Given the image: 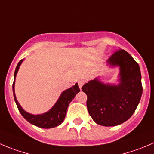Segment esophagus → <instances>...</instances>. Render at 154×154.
<instances>
[{"mask_svg": "<svg viewBox=\"0 0 154 154\" xmlns=\"http://www.w3.org/2000/svg\"><path fill=\"white\" fill-rule=\"evenodd\" d=\"M78 84H79V88L81 89L82 88L83 85L85 84V82L84 81H79V82H78Z\"/></svg>", "mask_w": 154, "mask_h": 154, "instance_id": "esophagus-1", "label": "esophagus"}]
</instances>
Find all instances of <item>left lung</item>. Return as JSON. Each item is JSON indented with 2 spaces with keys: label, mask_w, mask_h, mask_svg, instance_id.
I'll use <instances>...</instances> for the list:
<instances>
[{
  "label": "left lung",
  "mask_w": 154,
  "mask_h": 154,
  "mask_svg": "<svg viewBox=\"0 0 154 154\" xmlns=\"http://www.w3.org/2000/svg\"><path fill=\"white\" fill-rule=\"evenodd\" d=\"M106 63L119 67L118 84H105L97 77L82 89L87 94L88 111L94 121L103 126H115L135 111L142 94L141 75L138 63L124 50L114 53Z\"/></svg>",
  "instance_id": "8db88e82"
}]
</instances>
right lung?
<instances>
[{
	"label": "right lung",
	"mask_w": 154,
	"mask_h": 154,
	"mask_svg": "<svg viewBox=\"0 0 154 154\" xmlns=\"http://www.w3.org/2000/svg\"><path fill=\"white\" fill-rule=\"evenodd\" d=\"M23 60H24L23 59L21 60L17 64L15 72H14V81L13 83V92H14V100L17 103L19 111L28 122H30L32 125H35V126L39 127V128H51L58 126L63 122L66 115L67 108H68L70 102L74 99L76 94H78L80 91L78 83H76L72 87L63 91L60 97L58 98L57 101L48 112L42 114H38V115L29 113V112L24 110L23 107L20 106L15 94L16 76H17L19 69H20V66H21Z\"/></svg>",
	"instance_id": "right-lung-1"
}]
</instances>
